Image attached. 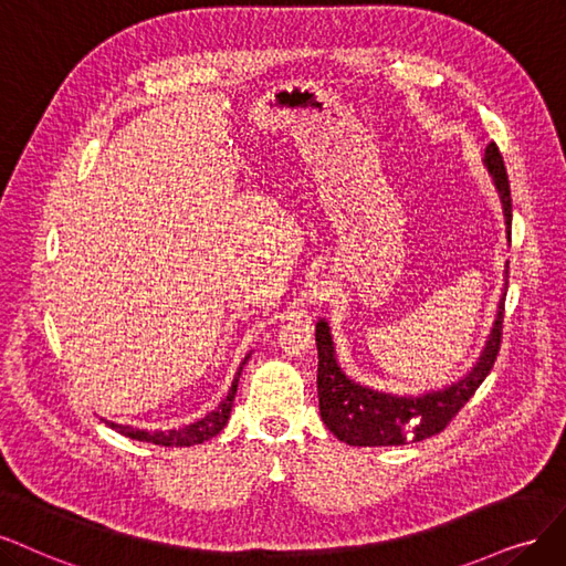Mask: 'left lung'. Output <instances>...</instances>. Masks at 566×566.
<instances>
[{
    "instance_id": "8db88e82",
    "label": "left lung",
    "mask_w": 566,
    "mask_h": 566,
    "mask_svg": "<svg viewBox=\"0 0 566 566\" xmlns=\"http://www.w3.org/2000/svg\"><path fill=\"white\" fill-rule=\"evenodd\" d=\"M484 164L501 195L505 226L510 230L513 226V199H510L507 171L496 143L486 145ZM503 303L505 298H501L499 317L475 369L459 382H453L451 388L426 392L421 397H397L364 388L350 380L336 361L329 324L324 319L317 322V397L326 428L350 447H399L407 442H421L442 432L453 421V416L468 405V399L478 392L489 371L494 369L503 338Z\"/></svg>"
}]
</instances>
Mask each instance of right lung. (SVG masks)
I'll use <instances>...</instances> for the list:
<instances>
[{
  "mask_svg": "<svg viewBox=\"0 0 566 566\" xmlns=\"http://www.w3.org/2000/svg\"><path fill=\"white\" fill-rule=\"evenodd\" d=\"M247 359L249 357H244L242 367L237 369V376L232 380V388L226 395L223 402L218 405L211 413H207L205 418H199L197 423H190V426L178 428V430H169V432H148V430H136L132 426H117V423H107V426H111L113 430H117L124 437H132V440L153 442V444H159V447H192V444H202V442L211 440V437H216L218 432L226 428L228 418H230V411H232L234 395H237V382H240V376H242V369H244Z\"/></svg>",
  "mask_w": 566,
  "mask_h": 566,
  "instance_id": "add662e5",
  "label": "right lung"
}]
</instances>
